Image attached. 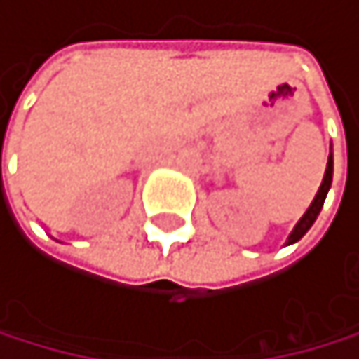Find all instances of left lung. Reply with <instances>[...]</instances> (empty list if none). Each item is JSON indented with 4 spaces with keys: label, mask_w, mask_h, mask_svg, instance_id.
I'll use <instances>...</instances> for the list:
<instances>
[{
    "label": "left lung",
    "mask_w": 359,
    "mask_h": 359,
    "mask_svg": "<svg viewBox=\"0 0 359 359\" xmlns=\"http://www.w3.org/2000/svg\"><path fill=\"white\" fill-rule=\"evenodd\" d=\"M332 174H334V159H332V155H330V159H327V168H325V176H323V183H321L319 191H316V196H314L312 204L308 206V211L304 213V217L297 222V226L293 228V232L288 234L286 245H291V243L299 241V239L304 237V234L310 230V226L314 224L316 215L321 213L323 202H325V196H327V191H330V187H332Z\"/></svg>",
    "instance_id": "obj_1"
}]
</instances>
